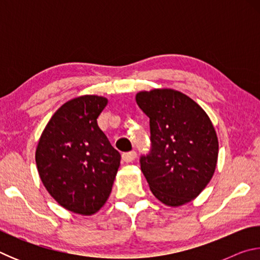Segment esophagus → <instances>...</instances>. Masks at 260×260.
Wrapping results in <instances>:
<instances>
[{
  "mask_svg": "<svg viewBox=\"0 0 260 260\" xmlns=\"http://www.w3.org/2000/svg\"><path fill=\"white\" fill-rule=\"evenodd\" d=\"M135 158H136V151H134V150L122 153V160L126 161V162L133 161Z\"/></svg>",
  "mask_w": 260,
  "mask_h": 260,
  "instance_id": "esophagus-1",
  "label": "esophagus"
}]
</instances>
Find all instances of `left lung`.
I'll use <instances>...</instances> for the list:
<instances>
[{"label":"left lung","mask_w":260,"mask_h":260,"mask_svg":"<svg viewBox=\"0 0 260 260\" xmlns=\"http://www.w3.org/2000/svg\"><path fill=\"white\" fill-rule=\"evenodd\" d=\"M149 117L151 148L140 158L141 170L161 203L180 206L210 182L218 159V138L205 111L173 89L136 94Z\"/></svg>","instance_id":"left-lung-1"}]
</instances>
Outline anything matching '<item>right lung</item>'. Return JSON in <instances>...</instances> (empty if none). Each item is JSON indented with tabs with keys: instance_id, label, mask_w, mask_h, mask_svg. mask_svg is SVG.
Here are the masks:
<instances>
[{
	"instance_id": "obj_1",
	"label": "right lung",
	"mask_w": 260,
	"mask_h": 260,
	"mask_svg": "<svg viewBox=\"0 0 260 260\" xmlns=\"http://www.w3.org/2000/svg\"><path fill=\"white\" fill-rule=\"evenodd\" d=\"M102 96L85 95L57 110L39 141L35 160L48 192L74 213L90 215L111 192L120 153L98 125L107 107Z\"/></svg>"
}]
</instances>
